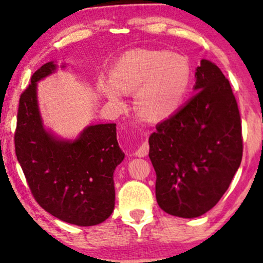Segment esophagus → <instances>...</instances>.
Wrapping results in <instances>:
<instances>
[{
    "label": "esophagus",
    "instance_id": "esophagus-1",
    "mask_svg": "<svg viewBox=\"0 0 263 263\" xmlns=\"http://www.w3.org/2000/svg\"><path fill=\"white\" fill-rule=\"evenodd\" d=\"M148 149H149V146L147 142H142L141 146H140V147L135 151V156L136 157H146L148 155Z\"/></svg>",
    "mask_w": 263,
    "mask_h": 263
}]
</instances>
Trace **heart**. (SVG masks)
<instances>
[{"label":"heart","mask_w":263,"mask_h":263,"mask_svg":"<svg viewBox=\"0 0 263 263\" xmlns=\"http://www.w3.org/2000/svg\"><path fill=\"white\" fill-rule=\"evenodd\" d=\"M114 81L102 83V91L116 104L123 102V91H136L140 115L161 121L179 110L189 91L191 69L186 58L158 49L132 50L112 71Z\"/></svg>","instance_id":"1"}]
</instances>
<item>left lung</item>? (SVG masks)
<instances>
[{"instance_id":"8db88e82","label":"left lung","mask_w":263,"mask_h":263,"mask_svg":"<svg viewBox=\"0 0 263 263\" xmlns=\"http://www.w3.org/2000/svg\"><path fill=\"white\" fill-rule=\"evenodd\" d=\"M196 94L149 136L156 198L165 213L192 219L216 205L243 156L241 119L231 84L214 63L196 70Z\"/></svg>"}]
</instances>
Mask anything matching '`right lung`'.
Segmentation results:
<instances>
[{
  "label": "right lung",
  "mask_w": 263,
  "mask_h": 263,
  "mask_svg": "<svg viewBox=\"0 0 263 263\" xmlns=\"http://www.w3.org/2000/svg\"><path fill=\"white\" fill-rule=\"evenodd\" d=\"M57 65H42L19 99L15 155L36 202L57 219L77 226L104 222L115 208L114 172L123 161L116 124L89 125L73 141L47 132L37 104V82Z\"/></svg>",
  "instance_id": "1"
}]
</instances>
